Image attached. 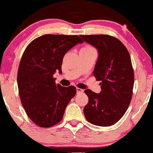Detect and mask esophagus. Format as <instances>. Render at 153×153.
<instances>
[{"mask_svg":"<svg viewBox=\"0 0 153 153\" xmlns=\"http://www.w3.org/2000/svg\"><path fill=\"white\" fill-rule=\"evenodd\" d=\"M76 90H77V93H78V94L83 93V90L82 89V88H78V87H77V88H76Z\"/></svg>","mask_w":153,"mask_h":153,"instance_id":"obj_1","label":"esophagus"}]
</instances>
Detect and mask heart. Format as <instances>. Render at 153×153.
I'll return each instance as SVG.
<instances>
[{
  "instance_id": "1",
  "label": "heart",
  "mask_w": 153,
  "mask_h": 153,
  "mask_svg": "<svg viewBox=\"0 0 153 153\" xmlns=\"http://www.w3.org/2000/svg\"><path fill=\"white\" fill-rule=\"evenodd\" d=\"M83 48H87V49H94V48L93 47H91V46H84V47H83Z\"/></svg>"
}]
</instances>
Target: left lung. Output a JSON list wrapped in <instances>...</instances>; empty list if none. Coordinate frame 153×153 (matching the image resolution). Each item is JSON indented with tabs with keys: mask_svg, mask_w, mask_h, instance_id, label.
I'll list each match as a JSON object with an SVG mask.
<instances>
[{
	"mask_svg": "<svg viewBox=\"0 0 153 153\" xmlns=\"http://www.w3.org/2000/svg\"><path fill=\"white\" fill-rule=\"evenodd\" d=\"M98 49L93 75L101 81L100 94L86 89L88 102L83 112L86 120L99 126L117 123L126 112L133 95L134 73L128 51L121 41L108 35L80 36Z\"/></svg>",
	"mask_w": 153,
	"mask_h": 153,
	"instance_id": "8db88e82",
	"label": "left lung"
}]
</instances>
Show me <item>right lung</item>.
Returning a JSON list of instances; mask_svg holds the SVG:
<instances>
[{
  "label": "right lung",
  "mask_w": 153,
  "mask_h": 153,
  "mask_svg": "<svg viewBox=\"0 0 153 153\" xmlns=\"http://www.w3.org/2000/svg\"><path fill=\"white\" fill-rule=\"evenodd\" d=\"M81 43L78 36L46 34L25 48L18 68V89L27 115L38 126L48 128L59 123L76 94L75 86L56 84L53 75L57 71L62 73L65 54Z\"/></svg>",
  "instance_id": "1"
}]
</instances>
